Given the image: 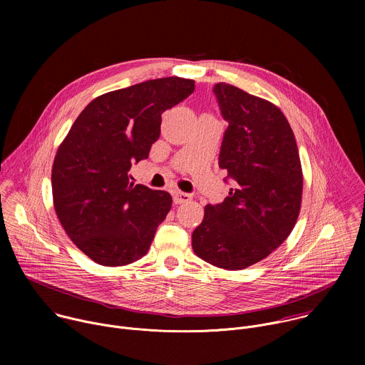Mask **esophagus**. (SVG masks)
Returning <instances> with one entry per match:
<instances>
[{"label":"esophagus","mask_w":365,"mask_h":365,"mask_svg":"<svg viewBox=\"0 0 365 365\" xmlns=\"http://www.w3.org/2000/svg\"><path fill=\"white\" fill-rule=\"evenodd\" d=\"M190 195L189 193H185V192H175L173 193V202L176 203V205H180V203H185V202H187V200H190Z\"/></svg>","instance_id":"1"}]
</instances>
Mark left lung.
Here are the masks:
<instances>
[{
  "instance_id": "8db88e82",
  "label": "left lung",
  "mask_w": 365,
  "mask_h": 365,
  "mask_svg": "<svg viewBox=\"0 0 365 365\" xmlns=\"http://www.w3.org/2000/svg\"><path fill=\"white\" fill-rule=\"evenodd\" d=\"M214 93L228 123L220 168L232 187L221 203L205 206L192 247L215 267L242 270L292 232L302 202V166L294 134L272 102L225 82Z\"/></svg>"
}]
</instances>
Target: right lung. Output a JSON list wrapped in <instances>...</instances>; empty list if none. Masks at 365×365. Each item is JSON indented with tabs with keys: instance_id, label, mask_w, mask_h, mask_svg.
<instances>
[{
	"instance_id": "right-lung-1",
	"label": "right lung",
	"mask_w": 365,
	"mask_h": 365,
	"mask_svg": "<svg viewBox=\"0 0 365 365\" xmlns=\"http://www.w3.org/2000/svg\"><path fill=\"white\" fill-rule=\"evenodd\" d=\"M195 91L178 76L145 81L95 98L61 144L51 190L69 238L101 266H125L147 254L172 207L166 190L130 182L160 137L162 114Z\"/></svg>"
}]
</instances>
